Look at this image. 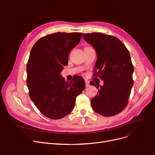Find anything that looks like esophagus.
<instances>
[{"label":"esophagus","instance_id":"34e87169","mask_svg":"<svg viewBox=\"0 0 155 155\" xmlns=\"http://www.w3.org/2000/svg\"><path fill=\"white\" fill-rule=\"evenodd\" d=\"M85 83H86V87H89V82L88 81H87V80H86L85 81Z\"/></svg>","mask_w":155,"mask_h":155}]
</instances>
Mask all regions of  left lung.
Returning a JSON list of instances; mask_svg holds the SVG:
<instances>
[{
  "instance_id": "obj_1",
  "label": "left lung",
  "mask_w": 155,
  "mask_h": 155,
  "mask_svg": "<svg viewBox=\"0 0 155 155\" xmlns=\"http://www.w3.org/2000/svg\"><path fill=\"white\" fill-rule=\"evenodd\" d=\"M84 39L95 49L97 60L93 76L103 80V86L93 81L96 96L91 100L93 110L104 116H112L126 107L133 85L134 68L130 54L117 38L103 33L84 34Z\"/></svg>"
}]
</instances>
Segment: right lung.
Returning a JSON list of instances; mask_svg holds the SVG:
<instances>
[{"instance_id":"1","label":"right lung","mask_w":155,"mask_h":155,"mask_svg":"<svg viewBox=\"0 0 155 155\" xmlns=\"http://www.w3.org/2000/svg\"><path fill=\"white\" fill-rule=\"evenodd\" d=\"M83 33L56 32L40 38L31 49L27 64V84L35 106L45 116L58 120L72 112L76 97L85 87L83 78L66 82L61 72L71 51Z\"/></svg>"}]
</instances>
